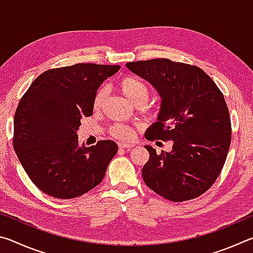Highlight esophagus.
<instances>
[{
	"mask_svg": "<svg viewBox=\"0 0 253 253\" xmlns=\"http://www.w3.org/2000/svg\"><path fill=\"white\" fill-rule=\"evenodd\" d=\"M118 147L121 149H128V151H129L130 148L134 147V145H132V144H125V143H118Z\"/></svg>",
	"mask_w": 253,
	"mask_h": 253,
	"instance_id": "esophagus-1",
	"label": "esophagus"
}]
</instances>
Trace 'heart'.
Instances as JSON below:
<instances>
[{
  "label": "heart",
  "instance_id": "heart-1",
  "mask_svg": "<svg viewBox=\"0 0 253 253\" xmlns=\"http://www.w3.org/2000/svg\"><path fill=\"white\" fill-rule=\"evenodd\" d=\"M119 88H121L122 92L126 96L127 99L130 100L132 104H136L139 100H147V85L140 79L136 78V77H124L119 81ZM106 95L107 91L105 88H101L97 91L95 98H93V108L100 109ZM109 132L115 138L122 140H130L134 137V130L130 127L122 125V124H115V125L111 126L109 128Z\"/></svg>",
  "mask_w": 253,
  "mask_h": 253
}]
</instances>
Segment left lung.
Wrapping results in <instances>:
<instances>
[{"label":"left lung","mask_w":253,"mask_h":253,"mask_svg":"<svg viewBox=\"0 0 253 253\" xmlns=\"http://www.w3.org/2000/svg\"><path fill=\"white\" fill-rule=\"evenodd\" d=\"M126 67L147 80L162 98L157 122L148 140H173L170 153L145 146L149 160L144 182L172 202L205 193L219 176L231 144V119L223 93L201 69L169 59L128 62Z\"/></svg>","instance_id":"left-lung-1"}]
</instances>
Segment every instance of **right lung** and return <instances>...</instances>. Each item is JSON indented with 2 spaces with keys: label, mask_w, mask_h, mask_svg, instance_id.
Instances as JSON below:
<instances>
[{
  "label": "right lung",
  "mask_w": 253,
  "mask_h": 253,
  "mask_svg": "<svg viewBox=\"0 0 253 253\" xmlns=\"http://www.w3.org/2000/svg\"><path fill=\"white\" fill-rule=\"evenodd\" d=\"M121 66L77 63L41 74L14 115L13 147L28 176L43 193L74 199L96 187L118 151L113 140L79 146L80 121L93 111L99 85Z\"/></svg>",
  "instance_id": "add662e5"
}]
</instances>
